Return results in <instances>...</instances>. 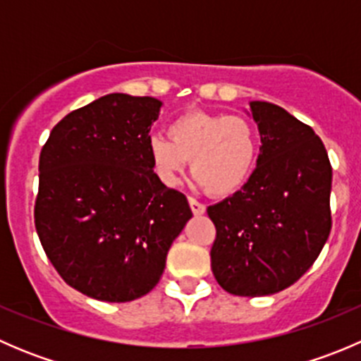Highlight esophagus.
Returning a JSON list of instances; mask_svg holds the SVG:
<instances>
[{
  "instance_id": "obj_1",
  "label": "esophagus",
  "mask_w": 361,
  "mask_h": 361,
  "mask_svg": "<svg viewBox=\"0 0 361 361\" xmlns=\"http://www.w3.org/2000/svg\"><path fill=\"white\" fill-rule=\"evenodd\" d=\"M188 204H190V209H192V213L194 214H204L206 213V206H204V204H201L199 201H195L194 197H188Z\"/></svg>"
}]
</instances>
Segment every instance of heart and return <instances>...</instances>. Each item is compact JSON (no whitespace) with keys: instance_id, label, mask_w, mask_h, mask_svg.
I'll use <instances>...</instances> for the list:
<instances>
[{"instance_id":"1","label":"heart","mask_w":361,"mask_h":361,"mask_svg":"<svg viewBox=\"0 0 361 361\" xmlns=\"http://www.w3.org/2000/svg\"><path fill=\"white\" fill-rule=\"evenodd\" d=\"M169 137L148 140L152 171L166 187H174L190 159L199 187L214 197L241 190L258 157V133L248 118L206 110H192L173 120Z\"/></svg>"}]
</instances>
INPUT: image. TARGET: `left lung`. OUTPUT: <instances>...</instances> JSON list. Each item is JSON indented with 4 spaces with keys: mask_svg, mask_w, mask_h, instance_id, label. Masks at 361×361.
<instances>
[{
    "mask_svg": "<svg viewBox=\"0 0 361 361\" xmlns=\"http://www.w3.org/2000/svg\"><path fill=\"white\" fill-rule=\"evenodd\" d=\"M257 167L241 190L207 207L216 227L211 269L225 292L262 297L288 288L314 264L332 228V166L309 126L251 101Z\"/></svg>",
    "mask_w": 361,
    "mask_h": 361,
    "instance_id": "1",
    "label": "left lung"
}]
</instances>
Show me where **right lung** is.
Returning a JSON list of instances; mask_svg holds the SVG:
<instances>
[{"mask_svg":"<svg viewBox=\"0 0 361 361\" xmlns=\"http://www.w3.org/2000/svg\"><path fill=\"white\" fill-rule=\"evenodd\" d=\"M160 106L108 94L64 116L42 148L36 232L61 278L87 297L147 295L192 218L187 197L152 171L148 133Z\"/></svg>","mask_w":361,"mask_h":361,"instance_id":"add662e5","label":"right lung"}]
</instances>
